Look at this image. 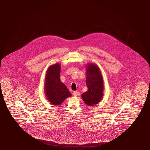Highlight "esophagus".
<instances>
[{"mask_svg": "<svg viewBox=\"0 0 150 150\" xmlns=\"http://www.w3.org/2000/svg\"><path fill=\"white\" fill-rule=\"evenodd\" d=\"M78 93H79L78 92L76 91H74L73 92V95H74V96H77L78 95H79Z\"/></svg>", "mask_w": 150, "mask_h": 150, "instance_id": "obj_1", "label": "esophagus"}]
</instances>
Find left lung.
I'll return each mask as SVG.
<instances>
[{
    "label": "left lung",
    "instance_id": "8db88e82",
    "mask_svg": "<svg viewBox=\"0 0 150 150\" xmlns=\"http://www.w3.org/2000/svg\"><path fill=\"white\" fill-rule=\"evenodd\" d=\"M86 69L88 90L82 94L81 98L87 105L93 106L98 104L103 98V78L100 69L95 63H88Z\"/></svg>",
    "mask_w": 150,
    "mask_h": 150
}]
</instances>
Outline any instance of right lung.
I'll return each instance as SVG.
<instances>
[{"label":"right lung","mask_w":150,"mask_h":150,"mask_svg":"<svg viewBox=\"0 0 150 150\" xmlns=\"http://www.w3.org/2000/svg\"><path fill=\"white\" fill-rule=\"evenodd\" d=\"M61 65L59 63L50 65L46 72L44 91L46 98L53 105H60L71 97L70 92L60 80Z\"/></svg>","instance_id":"add662e5"}]
</instances>
